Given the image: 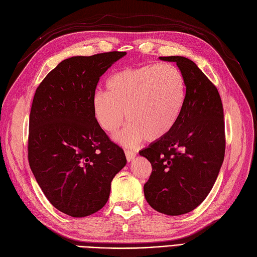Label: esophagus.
Segmentation results:
<instances>
[{"instance_id":"esophagus-1","label":"esophagus","mask_w":257,"mask_h":257,"mask_svg":"<svg viewBox=\"0 0 257 257\" xmlns=\"http://www.w3.org/2000/svg\"><path fill=\"white\" fill-rule=\"evenodd\" d=\"M124 155H125V158H127L128 161H133L136 158V156H137L136 155V152L133 150H125Z\"/></svg>"}]
</instances>
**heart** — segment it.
Masks as SVG:
<instances>
[{
  "label": "heart",
  "instance_id": "b5f03b06",
  "mask_svg": "<svg viewBox=\"0 0 257 257\" xmlns=\"http://www.w3.org/2000/svg\"><path fill=\"white\" fill-rule=\"evenodd\" d=\"M107 90L92 94L95 119L102 130L112 134L121 127L127 114L129 124L116 139L129 146L144 138L158 141L170 134L187 95L181 70L172 64L119 70L108 78Z\"/></svg>",
  "mask_w": 257,
  "mask_h": 257
}]
</instances>
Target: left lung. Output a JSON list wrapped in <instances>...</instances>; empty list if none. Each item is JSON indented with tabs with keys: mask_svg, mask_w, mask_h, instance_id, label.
<instances>
[{
	"mask_svg": "<svg viewBox=\"0 0 257 257\" xmlns=\"http://www.w3.org/2000/svg\"><path fill=\"white\" fill-rule=\"evenodd\" d=\"M160 58L177 63L187 95L170 134L139 152L152 167L144 192L152 209L181 215L204 201L220 172L225 152L224 114L215 85L191 59Z\"/></svg>",
	"mask_w": 257,
	"mask_h": 257,
	"instance_id": "left-lung-1",
	"label": "left lung"
}]
</instances>
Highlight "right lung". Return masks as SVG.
I'll return each mask as SVG.
<instances>
[{
  "mask_svg": "<svg viewBox=\"0 0 257 257\" xmlns=\"http://www.w3.org/2000/svg\"><path fill=\"white\" fill-rule=\"evenodd\" d=\"M125 55L107 52L59 63L37 87L27 154L43 193L57 210L88 216L107 203L125 156L96 121L91 97L100 76Z\"/></svg>",
  "mask_w": 257,
  "mask_h": 257,
  "instance_id": "add662e5",
  "label": "right lung"
}]
</instances>
